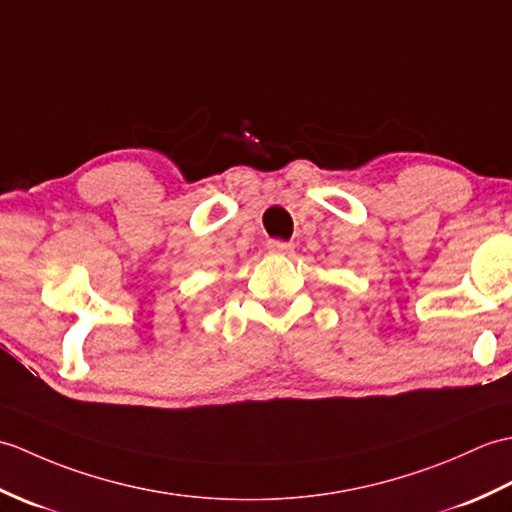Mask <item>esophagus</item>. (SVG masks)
Here are the masks:
<instances>
[{"mask_svg":"<svg viewBox=\"0 0 512 512\" xmlns=\"http://www.w3.org/2000/svg\"><path fill=\"white\" fill-rule=\"evenodd\" d=\"M267 249H269L271 254H289L291 249H293V245L285 243V241H269Z\"/></svg>","mask_w":512,"mask_h":512,"instance_id":"esophagus-1","label":"esophagus"}]
</instances>
